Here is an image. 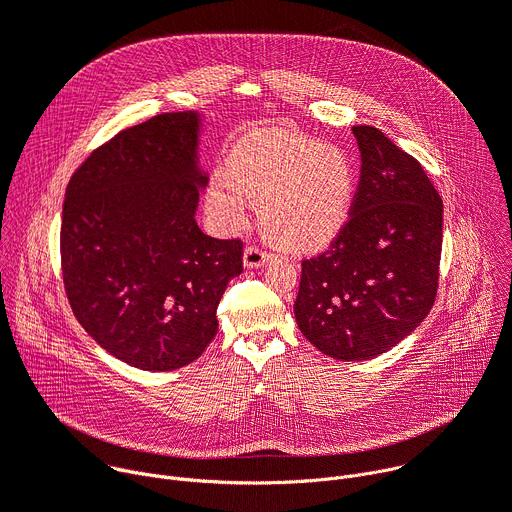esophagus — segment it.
Segmentation results:
<instances>
[{"instance_id": "34e87169", "label": "esophagus", "mask_w": 512, "mask_h": 512, "mask_svg": "<svg viewBox=\"0 0 512 512\" xmlns=\"http://www.w3.org/2000/svg\"><path fill=\"white\" fill-rule=\"evenodd\" d=\"M245 265L247 267H261V265H265L269 259H271V253L269 251H265L263 247H259V245H249L247 249H245Z\"/></svg>"}]
</instances>
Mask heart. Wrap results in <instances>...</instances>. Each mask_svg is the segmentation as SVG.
<instances>
[{
    "instance_id": "obj_1",
    "label": "heart",
    "mask_w": 512,
    "mask_h": 512,
    "mask_svg": "<svg viewBox=\"0 0 512 512\" xmlns=\"http://www.w3.org/2000/svg\"><path fill=\"white\" fill-rule=\"evenodd\" d=\"M352 198L354 172L344 152L283 129L247 135L227 160V176L206 186V208L218 227H243L253 200L265 231L287 249L328 245Z\"/></svg>"
}]
</instances>
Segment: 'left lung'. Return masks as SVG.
<instances>
[{"label":"left lung","instance_id":"8db88e82","mask_svg":"<svg viewBox=\"0 0 512 512\" xmlns=\"http://www.w3.org/2000/svg\"><path fill=\"white\" fill-rule=\"evenodd\" d=\"M360 180L344 227L302 261V334L336 360H367L429 314L440 279L444 202L421 164L381 129L354 125Z\"/></svg>","mask_w":512,"mask_h":512}]
</instances>
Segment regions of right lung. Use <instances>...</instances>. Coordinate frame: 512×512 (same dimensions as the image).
Instances as JSON below:
<instances>
[{
    "mask_svg": "<svg viewBox=\"0 0 512 512\" xmlns=\"http://www.w3.org/2000/svg\"><path fill=\"white\" fill-rule=\"evenodd\" d=\"M196 145V113H162L99 145L66 186L68 304L97 344L141 371L196 360L243 271V241L208 237L194 221L206 184Z\"/></svg>",
    "mask_w": 512,
    "mask_h": 512,
    "instance_id": "obj_1",
    "label": "right lung"
}]
</instances>
